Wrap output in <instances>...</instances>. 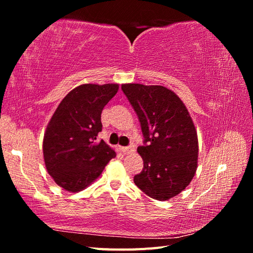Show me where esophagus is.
Listing matches in <instances>:
<instances>
[{"instance_id": "esophagus-1", "label": "esophagus", "mask_w": 253, "mask_h": 253, "mask_svg": "<svg viewBox=\"0 0 253 253\" xmlns=\"http://www.w3.org/2000/svg\"><path fill=\"white\" fill-rule=\"evenodd\" d=\"M122 151L125 153V154H129V153H132L133 151H135V148H133L132 146H129V147H123L122 148Z\"/></svg>"}]
</instances>
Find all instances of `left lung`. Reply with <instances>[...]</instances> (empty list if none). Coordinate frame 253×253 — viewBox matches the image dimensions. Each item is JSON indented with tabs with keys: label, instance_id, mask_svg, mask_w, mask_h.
Masks as SVG:
<instances>
[{
	"label": "left lung",
	"instance_id": "obj_1",
	"mask_svg": "<svg viewBox=\"0 0 253 253\" xmlns=\"http://www.w3.org/2000/svg\"><path fill=\"white\" fill-rule=\"evenodd\" d=\"M122 90L137 113L144 146L141 173L133 177L139 189L165 201L190 184L198 166V136L179 96L163 85L124 84Z\"/></svg>",
	"mask_w": 253,
	"mask_h": 253
}]
</instances>
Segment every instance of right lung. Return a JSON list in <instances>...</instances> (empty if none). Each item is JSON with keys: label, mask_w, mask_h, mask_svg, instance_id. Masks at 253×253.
Returning a JSON list of instances; mask_svg holds the SVG:
<instances>
[{"label": "right lung", "mask_w": 253, "mask_h": 253, "mask_svg": "<svg viewBox=\"0 0 253 253\" xmlns=\"http://www.w3.org/2000/svg\"><path fill=\"white\" fill-rule=\"evenodd\" d=\"M118 91L117 84H84L62 100L47 124L43 158L47 173L69 192L85 189L116 153L103 141L101 113Z\"/></svg>", "instance_id": "add662e5"}]
</instances>
